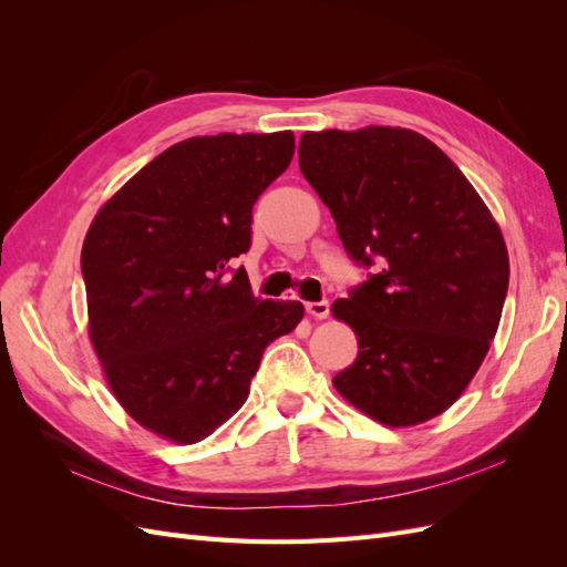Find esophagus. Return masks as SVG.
<instances>
[{
	"label": "esophagus",
	"mask_w": 567,
	"mask_h": 567,
	"mask_svg": "<svg viewBox=\"0 0 567 567\" xmlns=\"http://www.w3.org/2000/svg\"><path fill=\"white\" fill-rule=\"evenodd\" d=\"M307 315H312L315 319H326L331 312V302L329 300H317V302H305Z\"/></svg>",
	"instance_id": "obj_1"
}]
</instances>
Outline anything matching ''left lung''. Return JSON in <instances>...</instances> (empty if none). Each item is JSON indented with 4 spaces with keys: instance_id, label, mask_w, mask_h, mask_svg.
Instances as JSON below:
<instances>
[{
    "instance_id": "obj_1",
    "label": "left lung",
    "mask_w": 567,
    "mask_h": 567,
    "mask_svg": "<svg viewBox=\"0 0 567 567\" xmlns=\"http://www.w3.org/2000/svg\"><path fill=\"white\" fill-rule=\"evenodd\" d=\"M298 161L367 269L331 307L359 336L336 390L392 427L442 414L483 364L508 290L487 205L447 153L402 127L305 132Z\"/></svg>"
}]
</instances>
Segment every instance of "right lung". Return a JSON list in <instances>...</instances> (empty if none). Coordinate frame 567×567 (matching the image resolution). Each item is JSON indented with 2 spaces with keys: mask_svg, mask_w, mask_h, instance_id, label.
<instances>
[{
  "mask_svg": "<svg viewBox=\"0 0 567 567\" xmlns=\"http://www.w3.org/2000/svg\"><path fill=\"white\" fill-rule=\"evenodd\" d=\"M293 151V132L192 136L94 217L80 257L92 346L148 431L182 444L215 433L248 400L265 348L302 319V302H260L231 269Z\"/></svg>",
  "mask_w": 567,
  "mask_h": 567,
  "instance_id": "right-lung-1",
  "label": "right lung"
}]
</instances>
